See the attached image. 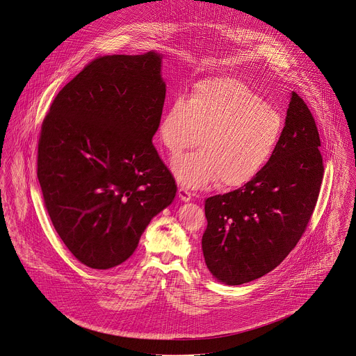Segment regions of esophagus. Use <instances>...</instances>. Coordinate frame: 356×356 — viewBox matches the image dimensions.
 I'll use <instances>...</instances> for the list:
<instances>
[{
    "instance_id": "esophagus-1",
    "label": "esophagus",
    "mask_w": 356,
    "mask_h": 356,
    "mask_svg": "<svg viewBox=\"0 0 356 356\" xmlns=\"http://www.w3.org/2000/svg\"><path fill=\"white\" fill-rule=\"evenodd\" d=\"M179 197L183 200V202H190L191 200V192L187 191L186 188H179Z\"/></svg>"
}]
</instances>
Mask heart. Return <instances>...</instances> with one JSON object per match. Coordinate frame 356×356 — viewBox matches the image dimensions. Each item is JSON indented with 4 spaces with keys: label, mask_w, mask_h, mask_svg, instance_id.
<instances>
[{
    "label": "heart",
    "mask_w": 356,
    "mask_h": 356,
    "mask_svg": "<svg viewBox=\"0 0 356 356\" xmlns=\"http://www.w3.org/2000/svg\"><path fill=\"white\" fill-rule=\"evenodd\" d=\"M279 111L244 82L232 77L193 85L191 99L175 96L159 126L161 143L170 156L199 143L202 152L179 157L172 168L186 187L236 190L253 181L273 161L284 136Z\"/></svg>",
    "instance_id": "obj_1"
}]
</instances>
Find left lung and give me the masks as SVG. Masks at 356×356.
Returning a JSON list of instances; mask_svg holds the SVG:
<instances>
[{
    "instance_id": "8db88e82",
    "label": "left lung",
    "mask_w": 356,
    "mask_h": 356,
    "mask_svg": "<svg viewBox=\"0 0 356 356\" xmlns=\"http://www.w3.org/2000/svg\"><path fill=\"white\" fill-rule=\"evenodd\" d=\"M320 146L314 118L293 92L273 161L244 187L206 199L202 249L219 282L238 286L261 277L298 244L323 183Z\"/></svg>"
}]
</instances>
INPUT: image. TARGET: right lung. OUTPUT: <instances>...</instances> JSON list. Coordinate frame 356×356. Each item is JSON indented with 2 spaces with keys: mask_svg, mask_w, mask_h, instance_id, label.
<instances>
[{
  "mask_svg": "<svg viewBox=\"0 0 356 356\" xmlns=\"http://www.w3.org/2000/svg\"><path fill=\"white\" fill-rule=\"evenodd\" d=\"M165 90L160 55L97 56L59 90L43 119L38 179L44 204L86 267L126 261L176 195L152 142Z\"/></svg>",
  "mask_w": 356,
  "mask_h": 356,
  "instance_id": "1",
  "label": "right lung"
}]
</instances>
